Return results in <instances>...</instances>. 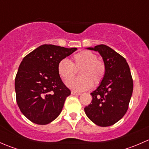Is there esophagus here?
Listing matches in <instances>:
<instances>
[{
    "instance_id": "1",
    "label": "esophagus",
    "mask_w": 149,
    "mask_h": 149,
    "mask_svg": "<svg viewBox=\"0 0 149 149\" xmlns=\"http://www.w3.org/2000/svg\"><path fill=\"white\" fill-rule=\"evenodd\" d=\"M71 94H73V95L79 96V95H81V93H80V92H78V91H71Z\"/></svg>"
}]
</instances>
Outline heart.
Listing matches in <instances>:
<instances>
[{"mask_svg": "<svg viewBox=\"0 0 149 149\" xmlns=\"http://www.w3.org/2000/svg\"><path fill=\"white\" fill-rule=\"evenodd\" d=\"M76 69H81V77L70 80ZM58 72L68 88L76 91H83L101 83L105 74V66L98 57L91 51H82L75 54L70 62L67 58L61 60L58 64Z\"/></svg>", "mask_w": 149, "mask_h": 149, "instance_id": "heart-1", "label": "heart"}]
</instances>
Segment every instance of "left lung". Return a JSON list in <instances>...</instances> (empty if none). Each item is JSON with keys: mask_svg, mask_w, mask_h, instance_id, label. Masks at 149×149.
<instances>
[{"mask_svg": "<svg viewBox=\"0 0 149 149\" xmlns=\"http://www.w3.org/2000/svg\"><path fill=\"white\" fill-rule=\"evenodd\" d=\"M86 49L100 54L105 74L99 86L91 93L92 101L84 111L94 124L101 127L112 125L128 109L133 89L130 68L126 60L109 47L100 45Z\"/></svg>", "mask_w": 149, "mask_h": 149, "instance_id": "left-lung-1", "label": "left lung"}]
</instances>
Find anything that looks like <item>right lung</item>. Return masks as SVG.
Segmentation results:
<instances>
[{
  "instance_id": "obj_1",
  "label": "right lung",
  "mask_w": 149,
  "mask_h": 149,
  "mask_svg": "<svg viewBox=\"0 0 149 149\" xmlns=\"http://www.w3.org/2000/svg\"><path fill=\"white\" fill-rule=\"evenodd\" d=\"M76 50L42 45L23 58L15 79L16 102L32 123L47 125L61 114L70 91L58 74V64Z\"/></svg>"
}]
</instances>
